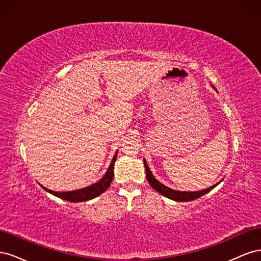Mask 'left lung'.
I'll use <instances>...</instances> for the list:
<instances>
[{
	"instance_id": "left-lung-1",
	"label": "left lung",
	"mask_w": 261,
	"mask_h": 261,
	"mask_svg": "<svg viewBox=\"0 0 261 261\" xmlns=\"http://www.w3.org/2000/svg\"><path fill=\"white\" fill-rule=\"evenodd\" d=\"M144 164H145V169H146V176L147 179L149 181V184L151 185V187L158 193H160L161 195H163L164 197H167V198H170L172 200H175V201H191V200H195L197 198H199V197L203 196L204 194L209 193L210 191H212L213 188H215L218 184L213 185L209 188L206 189H202V191L199 192H179V191H174V189H171L169 187H167L165 185H163L162 183H160L159 180L155 179V177L152 175L151 171H150L149 167L147 165L146 160L144 159Z\"/></svg>"
}]
</instances>
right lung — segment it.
Listing matches in <instances>:
<instances>
[{"instance_id": "add662e5", "label": "right lung", "mask_w": 261, "mask_h": 261, "mask_svg": "<svg viewBox=\"0 0 261 261\" xmlns=\"http://www.w3.org/2000/svg\"><path fill=\"white\" fill-rule=\"evenodd\" d=\"M116 156H117V151L114 154L112 162H111V164H110V167H109L108 171L106 172L103 177H102L100 180H98L97 183H94L88 187L77 189V191H73V192H53V191H51V189L43 187L42 185H41V187L48 193L59 197V198H61V199H64L66 201H70V202H81V201H87V200H90L92 198H96V197H98L99 195L106 192L112 183V179L114 176L113 169H114V163L116 160Z\"/></svg>"}]
</instances>
